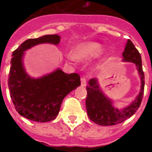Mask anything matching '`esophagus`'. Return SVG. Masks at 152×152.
<instances>
[{"label": "esophagus", "mask_w": 152, "mask_h": 152, "mask_svg": "<svg viewBox=\"0 0 152 152\" xmlns=\"http://www.w3.org/2000/svg\"><path fill=\"white\" fill-rule=\"evenodd\" d=\"M81 85L83 86V87L87 85V80H86L85 77H82L81 78Z\"/></svg>", "instance_id": "1"}]
</instances>
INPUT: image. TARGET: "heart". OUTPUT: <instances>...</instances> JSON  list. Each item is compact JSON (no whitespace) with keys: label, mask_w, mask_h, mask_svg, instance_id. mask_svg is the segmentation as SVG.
Here are the masks:
<instances>
[{"label":"heart","mask_w":152,"mask_h":152,"mask_svg":"<svg viewBox=\"0 0 152 152\" xmlns=\"http://www.w3.org/2000/svg\"><path fill=\"white\" fill-rule=\"evenodd\" d=\"M102 51V46L95 42H87L79 44L72 50L73 57L78 61H85L95 57Z\"/></svg>","instance_id":"b5f03b06"}]
</instances>
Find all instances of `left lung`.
Here are the masks:
<instances>
[{
  "label": "left lung",
  "instance_id": "8db88e82",
  "mask_svg": "<svg viewBox=\"0 0 152 152\" xmlns=\"http://www.w3.org/2000/svg\"><path fill=\"white\" fill-rule=\"evenodd\" d=\"M122 56L124 61L132 62L137 65V69L141 79L140 92L130 106L123 110H118L112 106L110 100H109L100 91L97 80H90L88 82L89 86L87 87L88 95L86 98V108L89 118L95 124L103 126L118 125L132 117L141 104L145 83L144 73L142 68L141 56L135 47L134 44L129 39H128Z\"/></svg>",
  "mask_w": 152,
  "mask_h": 152
}]
</instances>
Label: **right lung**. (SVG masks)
<instances>
[{"mask_svg": "<svg viewBox=\"0 0 152 152\" xmlns=\"http://www.w3.org/2000/svg\"><path fill=\"white\" fill-rule=\"evenodd\" d=\"M57 34H48L23 42L13 51L8 84L15 110L23 117L37 122L53 120L58 114L64 98L80 85L77 73L67 74L61 69L39 79L27 76L23 67V51L39 43L57 45Z\"/></svg>", "mask_w": 152, "mask_h": 152, "instance_id": "obj_1", "label": "right lung"}]
</instances>
